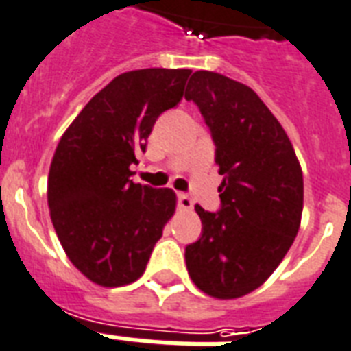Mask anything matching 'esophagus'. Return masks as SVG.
Masks as SVG:
<instances>
[{
	"mask_svg": "<svg viewBox=\"0 0 351 351\" xmlns=\"http://www.w3.org/2000/svg\"><path fill=\"white\" fill-rule=\"evenodd\" d=\"M178 206L182 210H191L193 208V200L189 199L186 193H178Z\"/></svg>",
	"mask_w": 351,
	"mask_h": 351,
	"instance_id": "1",
	"label": "esophagus"
}]
</instances>
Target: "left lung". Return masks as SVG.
Segmentation results:
<instances>
[{
	"instance_id": "obj_1",
	"label": "left lung",
	"mask_w": 351,
	"mask_h": 351,
	"mask_svg": "<svg viewBox=\"0 0 351 351\" xmlns=\"http://www.w3.org/2000/svg\"><path fill=\"white\" fill-rule=\"evenodd\" d=\"M215 143L221 210L195 206L202 235L186 247L187 272L213 298L252 293L276 271L298 234L304 176L283 127L252 88L195 71L186 90Z\"/></svg>"
}]
</instances>
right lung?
<instances>
[{"instance_id": "1", "label": "right lung", "mask_w": 351, "mask_h": 351, "mask_svg": "<svg viewBox=\"0 0 351 351\" xmlns=\"http://www.w3.org/2000/svg\"><path fill=\"white\" fill-rule=\"evenodd\" d=\"M189 75L165 68L117 75L58 141L47 176L51 221L69 261L90 282H136L175 213V191L134 184L130 167L158 116L180 103Z\"/></svg>"}]
</instances>
